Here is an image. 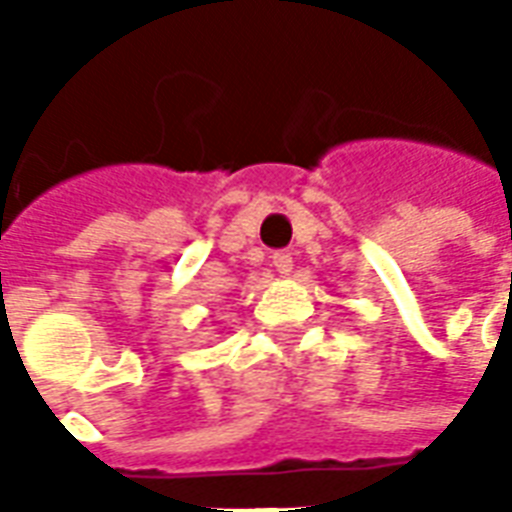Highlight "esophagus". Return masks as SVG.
<instances>
[{
    "mask_svg": "<svg viewBox=\"0 0 512 512\" xmlns=\"http://www.w3.org/2000/svg\"><path fill=\"white\" fill-rule=\"evenodd\" d=\"M271 266L277 268V274L288 277L290 271H293V257H290L288 252H274V255H271Z\"/></svg>",
    "mask_w": 512,
    "mask_h": 512,
    "instance_id": "1",
    "label": "esophagus"
}]
</instances>
